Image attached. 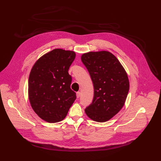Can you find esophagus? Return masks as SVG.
Returning a JSON list of instances; mask_svg holds the SVG:
<instances>
[{"mask_svg": "<svg viewBox=\"0 0 161 161\" xmlns=\"http://www.w3.org/2000/svg\"><path fill=\"white\" fill-rule=\"evenodd\" d=\"M76 97H77V98L80 97V92H76Z\"/></svg>", "mask_w": 161, "mask_h": 161, "instance_id": "obj_1", "label": "esophagus"}]
</instances>
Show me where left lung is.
Listing matches in <instances>:
<instances>
[{
    "mask_svg": "<svg viewBox=\"0 0 161 161\" xmlns=\"http://www.w3.org/2000/svg\"><path fill=\"white\" fill-rule=\"evenodd\" d=\"M94 84L92 103L86 115L99 122L108 121L123 108L129 91L127 73L119 59L108 51L89 52L81 56Z\"/></svg>",
    "mask_w": 161,
    "mask_h": 161,
    "instance_id": "obj_1",
    "label": "left lung"
}]
</instances>
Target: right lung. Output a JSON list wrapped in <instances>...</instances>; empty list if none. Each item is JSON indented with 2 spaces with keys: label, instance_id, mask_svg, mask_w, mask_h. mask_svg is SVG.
Here are the masks:
<instances>
[{
  "label": "right lung",
  "instance_id": "obj_1",
  "mask_svg": "<svg viewBox=\"0 0 161 161\" xmlns=\"http://www.w3.org/2000/svg\"><path fill=\"white\" fill-rule=\"evenodd\" d=\"M75 56L74 51L53 49L38 59L31 70V106L38 116L50 123L63 120L76 99L68 73Z\"/></svg>",
  "mask_w": 161,
  "mask_h": 161
}]
</instances>
